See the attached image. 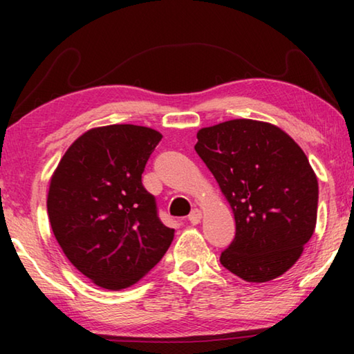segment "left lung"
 I'll list each match as a JSON object with an SVG mask.
<instances>
[{
    "instance_id": "8db88e82",
    "label": "left lung",
    "mask_w": 354,
    "mask_h": 354,
    "mask_svg": "<svg viewBox=\"0 0 354 354\" xmlns=\"http://www.w3.org/2000/svg\"><path fill=\"white\" fill-rule=\"evenodd\" d=\"M162 139L134 124L92 129L59 162L48 192V217L68 261L109 290L127 289L162 259L175 230L159 218L142 173Z\"/></svg>"
}]
</instances>
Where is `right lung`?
Instances as JSON below:
<instances>
[{
    "label": "right lung",
    "instance_id": "obj_1",
    "mask_svg": "<svg viewBox=\"0 0 354 354\" xmlns=\"http://www.w3.org/2000/svg\"><path fill=\"white\" fill-rule=\"evenodd\" d=\"M196 139L236 220L221 266L248 283L281 277L315 230L319 183L306 154L279 128L243 118L201 129Z\"/></svg>",
    "mask_w": 354,
    "mask_h": 354
}]
</instances>
